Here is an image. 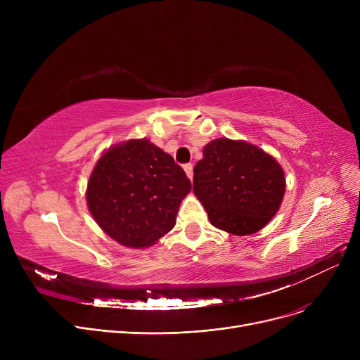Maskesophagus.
Wrapping results in <instances>:
<instances>
[{"mask_svg":"<svg viewBox=\"0 0 360 360\" xmlns=\"http://www.w3.org/2000/svg\"><path fill=\"white\" fill-rule=\"evenodd\" d=\"M194 166H193V163H186V165H184V170H185V174H186V176L190 178V179H193V176H194Z\"/></svg>","mask_w":360,"mask_h":360,"instance_id":"obj_1","label":"esophagus"}]
</instances>
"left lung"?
Here are the masks:
<instances>
[{
    "mask_svg": "<svg viewBox=\"0 0 360 360\" xmlns=\"http://www.w3.org/2000/svg\"><path fill=\"white\" fill-rule=\"evenodd\" d=\"M193 191L214 228L247 236L278 212L286 191L285 170L248 141L216 139L204 146L194 167Z\"/></svg>",
    "mask_w": 360,
    "mask_h": 360,
    "instance_id": "left-lung-1",
    "label": "left lung"
}]
</instances>
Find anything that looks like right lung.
<instances>
[{
    "label": "right lung",
    "mask_w": 360,
    "mask_h": 360,
    "mask_svg": "<svg viewBox=\"0 0 360 360\" xmlns=\"http://www.w3.org/2000/svg\"><path fill=\"white\" fill-rule=\"evenodd\" d=\"M191 191L174 158L148 139L110 146L94 165L86 190L99 228L127 248H148L174 229Z\"/></svg>",
    "instance_id": "add662e5"
}]
</instances>
